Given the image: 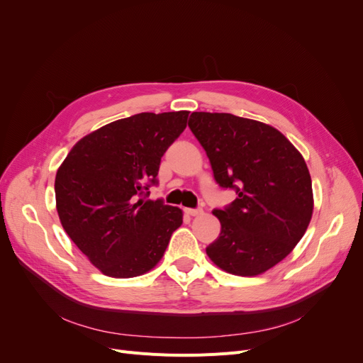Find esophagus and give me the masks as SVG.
Listing matches in <instances>:
<instances>
[{"label":"esophagus","mask_w":363,"mask_h":363,"mask_svg":"<svg viewBox=\"0 0 363 363\" xmlns=\"http://www.w3.org/2000/svg\"><path fill=\"white\" fill-rule=\"evenodd\" d=\"M184 213L189 216H199V215H203V211L201 208H184Z\"/></svg>","instance_id":"1"}]
</instances>
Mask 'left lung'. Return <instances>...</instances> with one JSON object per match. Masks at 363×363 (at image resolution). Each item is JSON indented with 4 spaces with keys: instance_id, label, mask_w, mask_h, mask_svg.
<instances>
[{
    "instance_id": "left-lung-1",
    "label": "left lung",
    "mask_w": 363,
    "mask_h": 363,
    "mask_svg": "<svg viewBox=\"0 0 363 363\" xmlns=\"http://www.w3.org/2000/svg\"><path fill=\"white\" fill-rule=\"evenodd\" d=\"M189 128L221 188L238 199L212 213L219 238L206 248L218 268L255 277L276 267L300 242L313 213L312 179L289 139L260 121L194 112Z\"/></svg>"
}]
</instances>
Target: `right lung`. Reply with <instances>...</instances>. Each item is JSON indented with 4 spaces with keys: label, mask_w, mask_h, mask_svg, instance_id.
Listing matches in <instances>:
<instances>
[{
    "label": "right lung",
    "mask_w": 363,
    "mask_h": 363,
    "mask_svg": "<svg viewBox=\"0 0 363 363\" xmlns=\"http://www.w3.org/2000/svg\"><path fill=\"white\" fill-rule=\"evenodd\" d=\"M188 111L138 113L82 138L56 174L62 227L108 277H138L155 268L182 208L144 200L157 183L160 159L188 124Z\"/></svg>",
    "instance_id": "right-lung-1"
}]
</instances>
